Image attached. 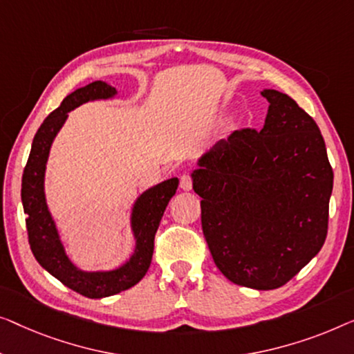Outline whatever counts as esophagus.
Instances as JSON below:
<instances>
[{"mask_svg":"<svg viewBox=\"0 0 354 354\" xmlns=\"http://www.w3.org/2000/svg\"><path fill=\"white\" fill-rule=\"evenodd\" d=\"M179 186H181L183 191H189V189H192V176L189 175V173H184L181 176V181H179Z\"/></svg>","mask_w":354,"mask_h":354,"instance_id":"obj_1","label":"esophagus"}]
</instances>
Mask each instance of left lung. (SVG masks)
<instances>
[{
	"mask_svg": "<svg viewBox=\"0 0 354 354\" xmlns=\"http://www.w3.org/2000/svg\"><path fill=\"white\" fill-rule=\"evenodd\" d=\"M265 125L234 129L198 162L202 231L229 281L282 287L324 245L333 171L313 117L287 94L261 93Z\"/></svg>",
	"mask_w": 354,
	"mask_h": 354,
	"instance_id": "obj_1",
	"label": "left lung"
}]
</instances>
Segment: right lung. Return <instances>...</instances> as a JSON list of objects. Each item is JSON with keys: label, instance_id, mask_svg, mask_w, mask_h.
Listing matches in <instances>:
<instances>
[{"label": "right lung", "instance_id": "1", "mask_svg": "<svg viewBox=\"0 0 354 354\" xmlns=\"http://www.w3.org/2000/svg\"><path fill=\"white\" fill-rule=\"evenodd\" d=\"M115 88L104 82H93L77 89L64 99L56 111L44 118L33 138L27 165L22 175V203L26 212L28 243L37 261L49 274L64 286L88 298H102L136 286L146 274L152 261L153 239L170 198L178 189V178L167 179L142 194L134 203L131 225L136 237V250L127 265L115 271L84 272L77 270L68 260L57 229L49 215L44 201V168L53 139L67 118V112L94 99H107L115 94Z\"/></svg>", "mask_w": 354, "mask_h": 354}]
</instances>
